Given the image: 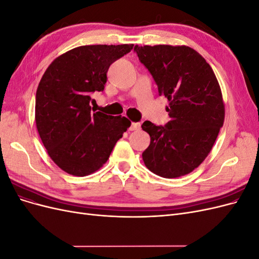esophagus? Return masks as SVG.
Returning <instances> with one entry per match:
<instances>
[{
    "label": "esophagus",
    "mask_w": 259,
    "mask_h": 259,
    "mask_svg": "<svg viewBox=\"0 0 259 259\" xmlns=\"http://www.w3.org/2000/svg\"><path fill=\"white\" fill-rule=\"evenodd\" d=\"M140 128V123H134L133 122L132 124H131V126H130V131H136V130H139Z\"/></svg>",
    "instance_id": "obj_1"
}]
</instances>
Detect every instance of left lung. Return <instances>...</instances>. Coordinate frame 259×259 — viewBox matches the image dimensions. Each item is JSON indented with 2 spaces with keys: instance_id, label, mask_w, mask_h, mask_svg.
<instances>
[{
  "instance_id": "left-lung-1",
  "label": "left lung",
  "mask_w": 259,
  "mask_h": 259,
  "mask_svg": "<svg viewBox=\"0 0 259 259\" xmlns=\"http://www.w3.org/2000/svg\"><path fill=\"white\" fill-rule=\"evenodd\" d=\"M134 52L168 99L165 125L145 121L150 135L143 152L145 165L155 175L176 178L189 174L205 160L223 127L222 91L210 66L188 46H138Z\"/></svg>"
}]
</instances>
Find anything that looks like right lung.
<instances>
[{
  "label": "right lung",
  "mask_w": 259,
  "mask_h": 259,
  "mask_svg": "<svg viewBox=\"0 0 259 259\" xmlns=\"http://www.w3.org/2000/svg\"><path fill=\"white\" fill-rule=\"evenodd\" d=\"M133 44L85 45L57 57L46 69L35 96V123L51 159L66 173L99 169L131 126L125 116L92 112V95L103 92L111 64Z\"/></svg>",
  "instance_id": "obj_1"
}]
</instances>
